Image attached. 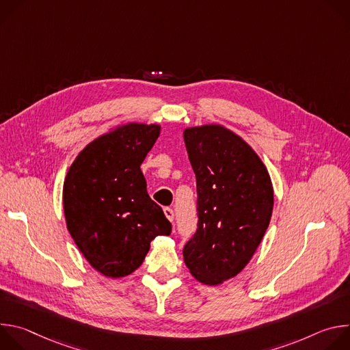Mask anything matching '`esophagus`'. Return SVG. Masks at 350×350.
Instances as JSON below:
<instances>
[{"label": "esophagus", "mask_w": 350, "mask_h": 350, "mask_svg": "<svg viewBox=\"0 0 350 350\" xmlns=\"http://www.w3.org/2000/svg\"><path fill=\"white\" fill-rule=\"evenodd\" d=\"M163 212H165L166 217H167L170 221H173V220H174V211H173L172 208H165V209H163Z\"/></svg>", "instance_id": "obj_1"}]
</instances>
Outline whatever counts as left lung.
I'll return each instance as SVG.
<instances>
[{"label":"left lung","instance_id":"8db88e82","mask_svg":"<svg viewBox=\"0 0 350 350\" xmlns=\"http://www.w3.org/2000/svg\"><path fill=\"white\" fill-rule=\"evenodd\" d=\"M184 141L196 177L198 223L183 256L198 281L217 285L256 252L273 213V185L254 149L230 130L192 127Z\"/></svg>","mask_w":350,"mask_h":350}]
</instances>
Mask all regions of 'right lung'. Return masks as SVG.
<instances>
[{
    "mask_svg": "<svg viewBox=\"0 0 350 350\" xmlns=\"http://www.w3.org/2000/svg\"><path fill=\"white\" fill-rule=\"evenodd\" d=\"M161 127L130 123L88 144L64 183L68 230L87 262L120 278L141 266L149 243L172 224L146 192L139 169Z\"/></svg>",
    "mask_w": 350,
    "mask_h": 350,
    "instance_id": "add662e5",
    "label": "right lung"
}]
</instances>
